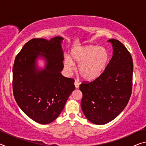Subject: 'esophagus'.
<instances>
[{
  "label": "esophagus",
  "mask_w": 146,
  "mask_h": 146,
  "mask_svg": "<svg viewBox=\"0 0 146 146\" xmlns=\"http://www.w3.org/2000/svg\"><path fill=\"white\" fill-rule=\"evenodd\" d=\"M74 84H75V86L76 88H79V85H80V84L78 83V81L75 80V82H74Z\"/></svg>",
  "instance_id": "1"
}]
</instances>
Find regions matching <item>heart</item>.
<instances>
[{"instance_id":"1","label":"heart","mask_w":146,"mask_h":146,"mask_svg":"<svg viewBox=\"0 0 146 146\" xmlns=\"http://www.w3.org/2000/svg\"><path fill=\"white\" fill-rule=\"evenodd\" d=\"M110 53L104 47L94 45L80 46L74 48L70 57L66 56L64 65L68 73L78 64L76 71L84 80L91 81L102 75L110 62Z\"/></svg>"}]
</instances>
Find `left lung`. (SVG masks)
<instances>
[{
	"mask_svg": "<svg viewBox=\"0 0 146 146\" xmlns=\"http://www.w3.org/2000/svg\"><path fill=\"white\" fill-rule=\"evenodd\" d=\"M113 56L99 77L80 85L81 108L87 119L103 125L112 121L127 106L131 95L133 64L130 53L119 40L110 39Z\"/></svg>",
	"mask_w": 146,
	"mask_h": 146,
	"instance_id": "obj_1",
	"label": "left lung"
}]
</instances>
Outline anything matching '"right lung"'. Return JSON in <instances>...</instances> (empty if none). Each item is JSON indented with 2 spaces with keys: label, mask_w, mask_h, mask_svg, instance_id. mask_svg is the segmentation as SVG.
<instances>
[{
  "label": "right lung",
  "mask_w": 146,
  "mask_h": 146,
  "mask_svg": "<svg viewBox=\"0 0 146 146\" xmlns=\"http://www.w3.org/2000/svg\"><path fill=\"white\" fill-rule=\"evenodd\" d=\"M64 38H33L17 55L13 69V91L17 104L32 120L41 124L55 120L63 110L75 80L61 74L64 68ZM45 62L38 68L37 60Z\"/></svg>",
  "instance_id": "right-lung-1"
}]
</instances>
